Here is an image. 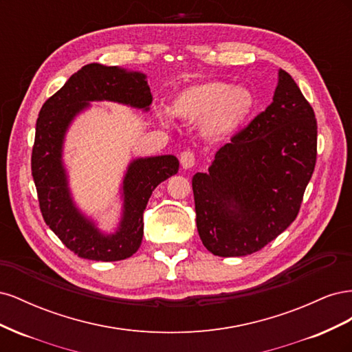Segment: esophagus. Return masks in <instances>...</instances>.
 I'll list each match as a JSON object with an SVG mask.
<instances>
[{
	"label": "esophagus",
	"mask_w": 352,
	"mask_h": 352,
	"mask_svg": "<svg viewBox=\"0 0 352 352\" xmlns=\"http://www.w3.org/2000/svg\"><path fill=\"white\" fill-rule=\"evenodd\" d=\"M180 164L185 170L192 168L195 166V155L192 151H184L180 154Z\"/></svg>",
	"instance_id": "1"
}]
</instances>
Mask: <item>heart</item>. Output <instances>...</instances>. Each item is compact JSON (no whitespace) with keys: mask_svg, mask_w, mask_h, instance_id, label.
Segmentation results:
<instances>
[{"mask_svg":"<svg viewBox=\"0 0 352 352\" xmlns=\"http://www.w3.org/2000/svg\"><path fill=\"white\" fill-rule=\"evenodd\" d=\"M258 101L252 89L233 87L225 80H206L179 91L168 109L158 110L164 124L173 114L188 122H199V132L211 142H223L238 135L257 111Z\"/></svg>","mask_w":352,"mask_h":352,"instance_id":"1","label":"heart"}]
</instances>
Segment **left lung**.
Returning <instances> with one entry per match:
<instances>
[{"instance_id": "left-lung-1", "label": "left lung", "mask_w": 352, "mask_h": 352, "mask_svg": "<svg viewBox=\"0 0 352 352\" xmlns=\"http://www.w3.org/2000/svg\"><path fill=\"white\" fill-rule=\"evenodd\" d=\"M317 122L311 105L279 69L273 101L195 173L197 228L219 257L260 251L295 220L314 172Z\"/></svg>"}]
</instances>
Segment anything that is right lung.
<instances>
[{"label": "right lung", "instance_id": "add662e5", "mask_svg": "<svg viewBox=\"0 0 352 352\" xmlns=\"http://www.w3.org/2000/svg\"><path fill=\"white\" fill-rule=\"evenodd\" d=\"M101 101L148 113L153 95L146 74L98 63H91L72 74L39 111L32 176L42 217L72 252L87 260L119 261L129 258L141 247L148 199L160 184L177 173L179 160L172 154L131 160L119 189V221L111 232L101 229L100 223L85 214L74 201L65 163L70 126L92 107L91 102Z\"/></svg>", "mask_w": 352, "mask_h": 352}]
</instances>
